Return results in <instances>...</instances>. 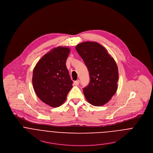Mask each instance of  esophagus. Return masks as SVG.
I'll list each match as a JSON object with an SVG mask.
<instances>
[{"mask_svg": "<svg viewBox=\"0 0 153 153\" xmlns=\"http://www.w3.org/2000/svg\"><path fill=\"white\" fill-rule=\"evenodd\" d=\"M79 80H77V81H74V85H76V86H78V85H79Z\"/></svg>", "mask_w": 153, "mask_h": 153, "instance_id": "obj_1", "label": "esophagus"}]
</instances>
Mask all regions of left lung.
<instances>
[{
	"label": "left lung",
	"mask_w": 153,
	"mask_h": 153,
	"mask_svg": "<svg viewBox=\"0 0 153 153\" xmlns=\"http://www.w3.org/2000/svg\"><path fill=\"white\" fill-rule=\"evenodd\" d=\"M75 48L89 73V83L83 88L85 98L94 106L106 104L117 89L119 72L114 59L97 42H81Z\"/></svg>",
	"instance_id": "8db88e82"
}]
</instances>
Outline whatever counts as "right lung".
<instances>
[{"label": "right lung", "instance_id": "right-lung-1", "mask_svg": "<svg viewBox=\"0 0 153 153\" xmlns=\"http://www.w3.org/2000/svg\"><path fill=\"white\" fill-rule=\"evenodd\" d=\"M70 52L66 47L54 48L42 56L33 70L32 82L36 95L53 108L64 103L72 87L66 66Z\"/></svg>", "mask_w": 153, "mask_h": 153}]
</instances>
